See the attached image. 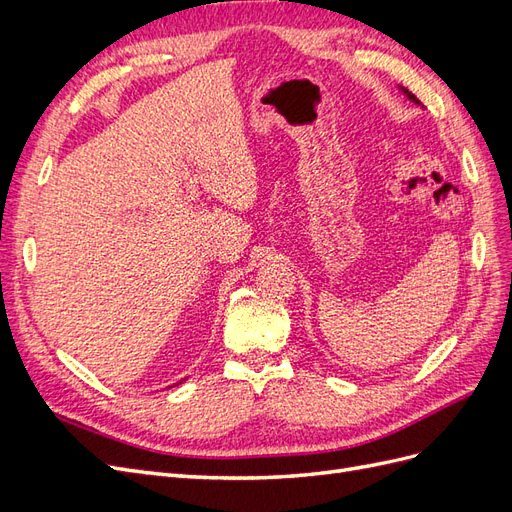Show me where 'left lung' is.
Segmentation results:
<instances>
[{
    "label": "left lung",
    "instance_id": "obj_1",
    "mask_svg": "<svg viewBox=\"0 0 512 512\" xmlns=\"http://www.w3.org/2000/svg\"><path fill=\"white\" fill-rule=\"evenodd\" d=\"M404 94H406V96H408V98H410V100H412V102H416V104H421V100H418V98H416V96H414V94H412V91H408V89H404Z\"/></svg>",
    "mask_w": 512,
    "mask_h": 512
}]
</instances>
